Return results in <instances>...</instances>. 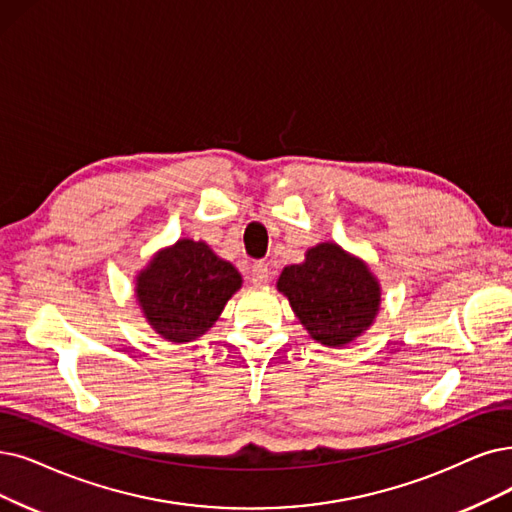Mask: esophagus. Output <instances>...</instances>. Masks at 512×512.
Returning <instances> with one entry per match:
<instances>
[{
    "mask_svg": "<svg viewBox=\"0 0 512 512\" xmlns=\"http://www.w3.org/2000/svg\"><path fill=\"white\" fill-rule=\"evenodd\" d=\"M269 277H271V271H269V267H267V262L258 260V262L252 264V269H250V281H252L254 285L269 283Z\"/></svg>",
    "mask_w": 512,
    "mask_h": 512,
    "instance_id": "34e87169",
    "label": "esophagus"
}]
</instances>
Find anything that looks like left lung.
Segmentation results:
<instances>
[{
	"instance_id": "obj_1",
	"label": "left lung",
	"mask_w": 512,
	"mask_h": 512,
	"mask_svg": "<svg viewBox=\"0 0 512 512\" xmlns=\"http://www.w3.org/2000/svg\"><path fill=\"white\" fill-rule=\"evenodd\" d=\"M277 288L313 340L325 346L361 336L380 306V288L370 269L336 243H319L302 264L285 267Z\"/></svg>"
}]
</instances>
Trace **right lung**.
Wrapping results in <instances>:
<instances>
[{
	"mask_svg": "<svg viewBox=\"0 0 512 512\" xmlns=\"http://www.w3.org/2000/svg\"><path fill=\"white\" fill-rule=\"evenodd\" d=\"M239 288L241 275L233 264L191 239L159 252L136 279L142 313L170 342H191L206 334Z\"/></svg>",
	"mask_w": 512,
	"mask_h": 512,
	"instance_id": "1",
	"label": "right lung"
}]
</instances>
